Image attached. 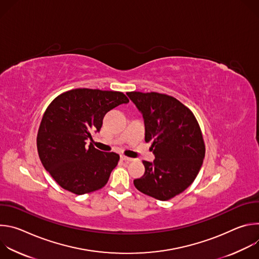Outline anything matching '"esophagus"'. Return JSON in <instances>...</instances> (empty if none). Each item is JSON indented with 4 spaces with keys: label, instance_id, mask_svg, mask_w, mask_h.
Listing matches in <instances>:
<instances>
[{
    "label": "esophagus",
    "instance_id": "1",
    "mask_svg": "<svg viewBox=\"0 0 259 259\" xmlns=\"http://www.w3.org/2000/svg\"><path fill=\"white\" fill-rule=\"evenodd\" d=\"M121 159H122L123 161H125V162H131V161H133V159H131V158H129V157H126V156H121Z\"/></svg>",
    "mask_w": 259,
    "mask_h": 259
}]
</instances>
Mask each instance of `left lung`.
<instances>
[{"label":"left lung","mask_w":259,"mask_h":259,"mask_svg":"<svg viewBox=\"0 0 259 259\" xmlns=\"http://www.w3.org/2000/svg\"><path fill=\"white\" fill-rule=\"evenodd\" d=\"M145 124L155 161H142L145 172L135 179L144 195L168 201L187 190L196 179L205 157V142L192 110L173 96L158 92H128Z\"/></svg>","instance_id":"left-lung-1"}]
</instances>
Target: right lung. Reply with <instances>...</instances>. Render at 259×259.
<instances>
[{"label":"right lung","mask_w":259,"mask_h":259,"mask_svg":"<svg viewBox=\"0 0 259 259\" xmlns=\"http://www.w3.org/2000/svg\"><path fill=\"white\" fill-rule=\"evenodd\" d=\"M129 102L119 91L79 88L61 93L46 108L36 147L44 168L59 186L75 195L102 189L120 156L104 153L86 140L98 132L108 110Z\"/></svg>","instance_id":"1"}]
</instances>
